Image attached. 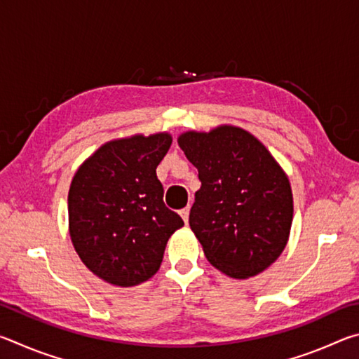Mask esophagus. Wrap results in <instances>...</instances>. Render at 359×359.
<instances>
[{"mask_svg":"<svg viewBox=\"0 0 359 359\" xmlns=\"http://www.w3.org/2000/svg\"><path fill=\"white\" fill-rule=\"evenodd\" d=\"M179 214H180L182 218H184V222L188 223V215H190V208H184V209H182V210L179 212Z\"/></svg>","mask_w":359,"mask_h":359,"instance_id":"34e87169","label":"esophagus"}]
</instances>
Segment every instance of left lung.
I'll list each match as a JSON object with an SVG mask.
<instances>
[{
	"instance_id": "obj_1",
	"label": "left lung",
	"mask_w": 359,
	"mask_h": 359,
	"mask_svg": "<svg viewBox=\"0 0 359 359\" xmlns=\"http://www.w3.org/2000/svg\"><path fill=\"white\" fill-rule=\"evenodd\" d=\"M177 142L198 169L190 228L205 258L231 278L258 276L280 257L293 222L288 175L252 133L220 125Z\"/></svg>"
}]
</instances>
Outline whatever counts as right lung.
<instances>
[{
  "instance_id": "right-lung-1",
  "label": "right lung",
  "mask_w": 359,
  "mask_h": 359,
  "mask_svg": "<svg viewBox=\"0 0 359 359\" xmlns=\"http://www.w3.org/2000/svg\"><path fill=\"white\" fill-rule=\"evenodd\" d=\"M169 133L114 139L85 160L68 193L69 236L82 263L115 287H135L160 269L184 220L163 203L156 166Z\"/></svg>"
}]
</instances>
